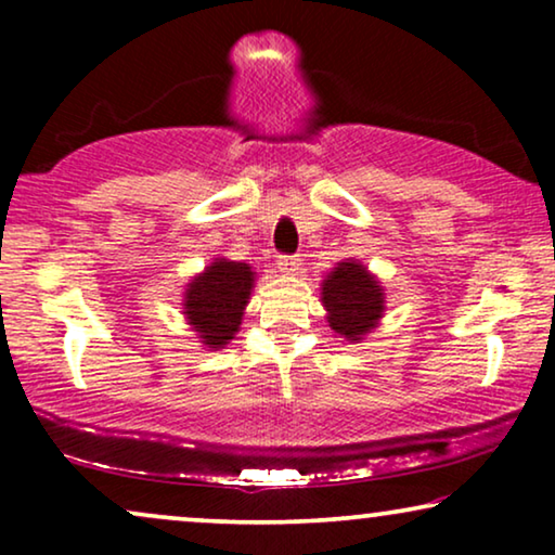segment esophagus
<instances>
[{
  "label": "esophagus",
  "mask_w": 555,
  "mask_h": 555,
  "mask_svg": "<svg viewBox=\"0 0 555 555\" xmlns=\"http://www.w3.org/2000/svg\"><path fill=\"white\" fill-rule=\"evenodd\" d=\"M278 264H280V270L291 272V275H293V272L300 270V255H280Z\"/></svg>",
  "instance_id": "1"
}]
</instances>
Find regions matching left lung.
Instances as JSON below:
<instances>
[{"mask_svg":"<svg viewBox=\"0 0 555 555\" xmlns=\"http://www.w3.org/2000/svg\"><path fill=\"white\" fill-rule=\"evenodd\" d=\"M323 306L331 328L348 340H359L384 313V293L359 262H338L323 280Z\"/></svg>","mask_w":555,"mask_h":555,"instance_id":"1","label":"left lung"}]
</instances>
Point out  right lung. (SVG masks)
I'll use <instances>...</instances> for the list:
<instances>
[{
	"instance_id": "right-lung-1",
	"label": "right lung",
	"mask_w": 555,
	"mask_h": 555,
	"mask_svg": "<svg viewBox=\"0 0 555 555\" xmlns=\"http://www.w3.org/2000/svg\"><path fill=\"white\" fill-rule=\"evenodd\" d=\"M253 278L255 272L245 262L217 260L189 283L184 313L202 333L204 346L222 348L234 338L253 291Z\"/></svg>"
}]
</instances>
